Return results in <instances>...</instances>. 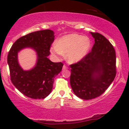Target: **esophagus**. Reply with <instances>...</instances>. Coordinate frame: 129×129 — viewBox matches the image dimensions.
Masks as SVG:
<instances>
[{
  "label": "esophagus",
  "instance_id": "obj_1",
  "mask_svg": "<svg viewBox=\"0 0 129 129\" xmlns=\"http://www.w3.org/2000/svg\"><path fill=\"white\" fill-rule=\"evenodd\" d=\"M68 69V68L66 66V65H63V70H66V69Z\"/></svg>",
  "mask_w": 129,
  "mask_h": 129
}]
</instances>
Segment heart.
<instances>
[{"mask_svg":"<svg viewBox=\"0 0 129 129\" xmlns=\"http://www.w3.org/2000/svg\"><path fill=\"white\" fill-rule=\"evenodd\" d=\"M91 45V40L88 36L71 33L61 37L56 44H53L50 47V52L56 58L66 54L67 61L74 64L86 57Z\"/></svg>","mask_w":129,"mask_h":129,"instance_id":"obj_1","label":"heart"}]
</instances>
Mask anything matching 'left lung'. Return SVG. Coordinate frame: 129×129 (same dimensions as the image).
Segmentation results:
<instances>
[{"label": "left lung", "mask_w": 129, "mask_h": 129, "mask_svg": "<svg viewBox=\"0 0 129 129\" xmlns=\"http://www.w3.org/2000/svg\"><path fill=\"white\" fill-rule=\"evenodd\" d=\"M91 51L79 62L70 65V86L75 95L90 100L105 92L116 76V53L110 42L98 33Z\"/></svg>", "instance_id": "8db88e82"}]
</instances>
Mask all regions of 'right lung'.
<instances>
[{
  "mask_svg": "<svg viewBox=\"0 0 129 129\" xmlns=\"http://www.w3.org/2000/svg\"><path fill=\"white\" fill-rule=\"evenodd\" d=\"M54 31L43 30L32 32L17 39L10 49L8 56L10 79L13 85L26 96L41 99L51 93L54 78L62 69L61 62H52L47 56L54 41ZM30 48L36 52L37 62L30 70L22 69L18 61V53Z\"/></svg>",
  "mask_w": 129,
  "mask_h": 129,
  "instance_id": "obj_1",
  "label": "right lung"
}]
</instances>
